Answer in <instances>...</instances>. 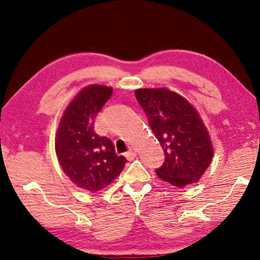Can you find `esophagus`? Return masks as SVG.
<instances>
[{"instance_id": "esophagus-1", "label": "esophagus", "mask_w": 260, "mask_h": 260, "mask_svg": "<svg viewBox=\"0 0 260 260\" xmlns=\"http://www.w3.org/2000/svg\"><path fill=\"white\" fill-rule=\"evenodd\" d=\"M136 155H137V151L135 148H130V150L125 152V157L127 159H134L135 157H136Z\"/></svg>"}]
</instances>
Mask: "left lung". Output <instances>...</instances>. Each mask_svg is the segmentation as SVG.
<instances>
[{"label": "left lung", "instance_id": "obj_1", "mask_svg": "<svg viewBox=\"0 0 260 260\" xmlns=\"http://www.w3.org/2000/svg\"><path fill=\"white\" fill-rule=\"evenodd\" d=\"M135 95L165 152L157 176L179 188L198 182L211 165L213 147L197 110L167 88H140Z\"/></svg>", "mask_w": 260, "mask_h": 260}]
</instances>
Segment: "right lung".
Segmentation results:
<instances>
[{
    "instance_id": "add662e5",
    "label": "right lung",
    "mask_w": 260,
    "mask_h": 260,
    "mask_svg": "<svg viewBox=\"0 0 260 260\" xmlns=\"http://www.w3.org/2000/svg\"><path fill=\"white\" fill-rule=\"evenodd\" d=\"M112 94V88L92 85L78 93L65 110L56 134L55 151L63 173L83 189L108 187L122 172L126 159L115 145L94 131V119Z\"/></svg>"
}]
</instances>
